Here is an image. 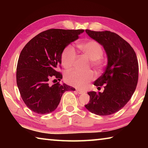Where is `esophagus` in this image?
<instances>
[{
  "mask_svg": "<svg viewBox=\"0 0 148 148\" xmlns=\"http://www.w3.org/2000/svg\"><path fill=\"white\" fill-rule=\"evenodd\" d=\"M77 91V92H78L79 94H83V93H84V91H82V90H79V89H77L76 90Z\"/></svg>",
  "mask_w": 148,
  "mask_h": 148,
  "instance_id": "1",
  "label": "esophagus"
}]
</instances>
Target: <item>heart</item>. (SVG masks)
<instances>
[{"instance_id": "1", "label": "heart", "mask_w": 148, "mask_h": 148, "mask_svg": "<svg viewBox=\"0 0 148 148\" xmlns=\"http://www.w3.org/2000/svg\"><path fill=\"white\" fill-rule=\"evenodd\" d=\"M77 46L82 53L89 59L91 66L97 71H101L105 64L103 57L104 49L101 44L95 40H88L79 42ZM77 56L71 46L64 47L61 54V62L65 69H71L76 61ZM95 74L91 71L83 72L73 70L66 72L65 80L71 86L84 88L94 78Z\"/></svg>"}]
</instances>
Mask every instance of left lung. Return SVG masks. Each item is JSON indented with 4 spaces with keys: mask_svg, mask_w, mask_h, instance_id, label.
I'll return each instance as SVG.
<instances>
[{
    "mask_svg": "<svg viewBox=\"0 0 148 148\" xmlns=\"http://www.w3.org/2000/svg\"><path fill=\"white\" fill-rule=\"evenodd\" d=\"M91 38L103 46L108 56L106 70L94 82L103 92H88L89 103L86 108L99 116H108L118 112L131 99L138 79V62L136 53L128 42L118 34L108 31L86 29Z\"/></svg>",
    "mask_w": 148,
    "mask_h": 148,
    "instance_id": "8db88e82",
    "label": "left lung"
}]
</instances>
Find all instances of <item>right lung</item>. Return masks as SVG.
Wrapping results in <instances>:
<instances>
[{"label":"right lung","mask_w":148,"mask_h":148,"mask_svg":"<svg viewBox=\"0 0 148 148\" xmlns=\"http://www.w3.org/2000/svg\"><path fill=\"white\" fill-rule=\"evenodd\" d=\"M83 29H51L32 38L21 51L17 65L16 81L26 106L38 114L53 112L66 91L74 87L61 84V54L64 47L79 38ZM52 80L56 84H51Z\"/></svg>","instance_id":"right-lung-1"}]
</instances>
